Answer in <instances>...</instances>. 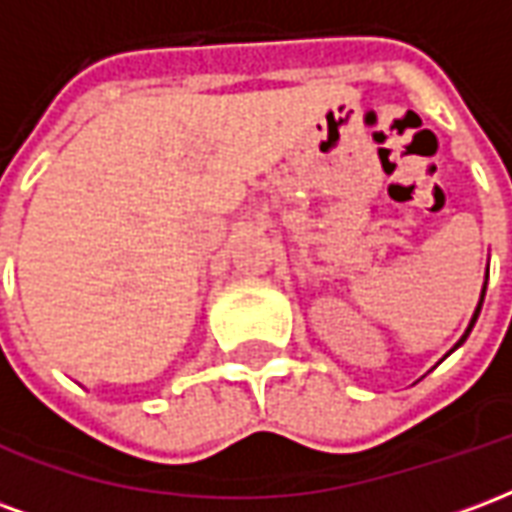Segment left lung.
<instances>
[{"label": "left lung", "instance_id": "obj_1", "mask_svg": "<svg viewBox=\"0 0 512 512\" xmlns=\"http://www.w3.org/2000/svg\"><path fill=\"white\" fill-rule=\"evenodd\" d=\"M485 285H488V271H485V282H483V290H480V301H477V307H474V315H472V321H469V326H466V332H463V337L461 340H458V343L452 345V351H455V348H461L463 343H466V337H469V332H472V326H474V321H477V315H480V310H483V299H485ZM450 351V354H452ZM447 354V356H450Z\"/></svg>", "mask_w": 512, "mask_h": 512}]
</instances>
